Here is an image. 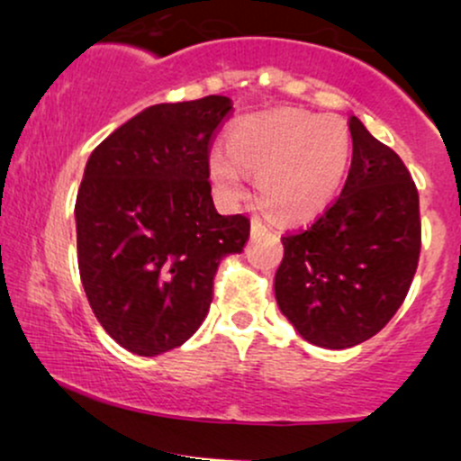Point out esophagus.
<instances>
[{"instance_id": "obj_1", "label": "esophagus", "mask_w": 461, "mask_h": 461, "mask_svg": "<svg viewBox=\"0 0 461 461\" xmlns=\"http://www.w3.org/2000/svg\"><path fill=\"white\" fill-rule=\"evenodd\" d=\"M262 234H267V227L258 219H254L251 221V236H262Z\"/></svg>"}]
</instances>
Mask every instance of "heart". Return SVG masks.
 I'll return each instance as SVG.
<instances>
[{"mask_svg": "<svg viewBox=\"0 0 461 461\" xmlns=\"http://www.w3.org/2000/svg\"><path fill=\"white\" fill-rule=\"evenodd\" d=\"M230 153L212 149L207 173L216 199L236 205L247 194V173L258 175V196L285 222H308L337 199L352 159L350 129L337 115L277 109L240 120L230 131Z\"/></svg>", "mask_w": 461, "mask_h": 461, "instance_id": "1", "label": "heart"}]
</instances>
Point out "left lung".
Masks as SVG:
<instances>
[{
  "instance_id": "8db88e82",
  "label": "left lung",
  "mask_w": 461,
  "mask_h": 461,
  "mask_svg": "<svg viewBox=\"0 0 461 461\" xmlns=\"http://www.w3.org/2000/svg\"><path fill=\"white\" fill-rule=\"evenodd\" d=\"M352 166L339 199L312 225L282 236L273 291L282 315L328 350L376 335L402 304L420 256L418 190L402 159L348 120Z\"/></svg>"
}]
</instances>
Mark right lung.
Instances as JSON below:
<instances>
[{
    "label": "right lung",
    "instance_id": "obj_1",
    "mask_svg": "<svg viewBox=\"0 0 461 461\" xmlns=\"http://www.w3.org/2000/svg\"><path fill=\"white\" fill-rule=\"evenodd\" d=\"M231 100L153 104L100 141L76 196L78 271L91 311L124 350L157 357L199 330L221 260L249 239L212 201L207 150Z\"/></svg>",
    "mask_w": 461,
    "mask_h": 461
}]
</instances>
